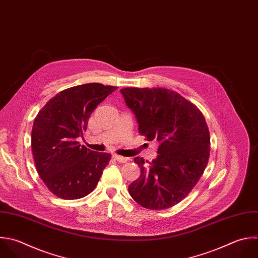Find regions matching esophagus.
<instances>
[{
    "label": "esophagus",
    "instance_id": "esophagus-1",
    "mask_svg": "<svg viewBox=\"0 0 258 258\" xmlns=\"http://www.w3.org/2000/svg\"><path fill=\"white\" fill-rule=\"evenodd\" d=\"M113 158L116 159L117 161L121 162V163H125V162L128 161V158H127V157H123V156H120V155H118V154H113Z\"/></svg>",
    "mask_w": 258,
    "mask_h": 258
}]
</instances>
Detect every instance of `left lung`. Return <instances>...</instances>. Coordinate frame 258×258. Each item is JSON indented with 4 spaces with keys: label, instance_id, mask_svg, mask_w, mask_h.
<instances>
[{
    "label": "left lung",
    "instance_id": "left-lung-1",
    "mask_svg": "<svg viewBox=\"0 0 258 258\" xmlns=\"http://www.w3.org/2000/svg\"><path fill=\"white\" fill-rule=\"evenodd\" d=\"M120 92L135 115L139 133L159 143L158 154L149 165L142 157L134 158L141 173L129 184V194L146 209L172 207L188 195L208 164L206 120L194 104L166 89L125 88Z\"/></svg>",
    "mask_w": 258,
    "mask_h": 258
}]
</instances>
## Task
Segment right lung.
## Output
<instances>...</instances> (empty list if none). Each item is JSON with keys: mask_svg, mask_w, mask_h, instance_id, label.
I'll list each match as a JSON object with an SVG mask.
<instances>
[{"mask_svg": "<svg viewBox=\"0 0 258 258\" xmlns=\"http://www.w3.org/2000/svg\"><path fill=\"white\" fill-rule=\"evenodd\" d=\"M117 89L98 83L67 89L36 116L31 133L35 165L45 185L58 198L81 199L97 186L111 154L81 146L77 138L83 137L97 106Z\"/></svg>", "mask_w": 258, "mask_h": 258, "instance_id": "1", "label": "right lung"}]
</instances>
